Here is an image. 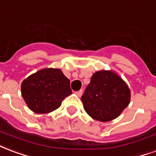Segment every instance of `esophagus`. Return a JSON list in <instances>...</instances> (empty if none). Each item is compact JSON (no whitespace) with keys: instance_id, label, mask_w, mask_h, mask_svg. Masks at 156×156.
<instances>
[{"instance_id":"obj_1","label":"esophagus","mask_w":156,"mask_h":156,"mask_svg":"<svg viewBox=\"0 0 156 156\" xmlns=\"http://www.w3.org/2000/svg\"><path fill=\"white\" fill-rule=\"evenodd\" d=\"M75 93H76V94H77L78 97H81L82 93H83V90H79V91H77V92H76Z\"/></svg>"}]
</instances>
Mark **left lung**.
Returning a JSON list of instances; mask_svg holds the SVG:
<instances>
[{"instance_id": "8db88e82", "label": "left lung", "mask_w": 156, "mask_h": 156, "mask_svg": "<svg viewBox=\"0 0 156 156\" xmlns=\"http://www.w3.org/2000/svg\"><path fill=\"white\" fill-rule=\"evenodd\" d=\"M131 92L125 82L111 71H98L92 76L82 96L84 110L93 119H115L130 103Z\"/></svg>"}]
</instances>
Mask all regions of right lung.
Listing matches in <instances>:
<instances>
[{"label": "right lung", "instance_id": "obj_1", "mask_svg": "<svg viewBox=\"0 0 156 156\" xmlns=\"http://www.w3.org/2000/svg\"><path fill=\"white\" fill-rule=\"evenodd\" d=\"M21 93L31 111L44 114L60 107L63 99L72 94V90L70 80L60 69H44L23 81Z\"/></svg>", "mask_w": 156, "mask_h": 156}]
</instances>
